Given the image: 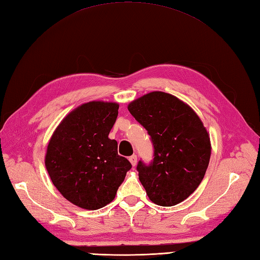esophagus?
<instances>
[{
    "instance_id": "34e87169",
    "label": "esophagus",
    "mask_w": 260,
    "mask_h": 260,
    "mask_svg": "<svg viewBox=\"0 0 260 260\" xmlns=\"http://www.w3.org/2000/svg\"><path fill=\"white\" fill-rule=\"evenodd\" d=\"M129 161L131 162V165L135 167L137 165V155L136 154H132L131 157H129Z\"/></svg>"
}]
</instances>
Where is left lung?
I'll return each instance as SVG.
<instances>
[{"label": "left lung", "instance_id": "left-lung-1", "mask_svg": "<svg viewBox=\"0 0 260 260\" xmlns=\"http://www.w3.org/2000/svg\"><path fill=\"white\" fill-rule=\"evenodd\" d=\"M128 110L153 143L152 162L137 166L149 199L164 207L181 203L198 188L209 165L211 143L203 121L187 103L161 91L138 98Z\"/></svg>", "mask_w": 260, "mask_h": 260}]
</instances>
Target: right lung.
Segmentation results:
<instances>
[{"label":"right lung","mask_w":260,"mask_h":260,"mask_svg":"<svg viewBox=\"0 0 260 260\" xmlns=\"http://www.w3.org/2000/svg\"><path fill=\"white\" fill-rule=\"evenodd\" d=\"M119 105L91 101L74 109L56 126L45 153L55 188L71 204L96 210L110 204L131 164L109 139Z\"/></svg>","instance_id":"obj_1"}]
</instances>
